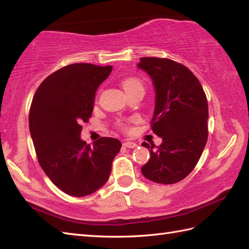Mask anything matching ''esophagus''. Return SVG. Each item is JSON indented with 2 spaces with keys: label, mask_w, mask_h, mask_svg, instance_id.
Instances as JSON below:
<instances>
[{
  "label": "esophagus",
  "mask_w": 249,
  "mask_h": 249,
  "mask_svg": "<svg viewBox=\"0 0 249 249\" xmlns=\"http://www.w3.org/2000/svg\"><path fill=\"white\" fill-rule=\"evenodd\" d=\"M123 145L125 147H128V149H135V147L138 146V145H137V143H135V142H131V141H125Z\"/></svg>",
  "instance_id": "esophagus-1"
}]
</instances>
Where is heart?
Listing matches in <instances>:
<instances>
[{
	"mask_svg": "<svg viewBox=\"0 0 249 249\" xmlns=\"http://www.w3.org/2000/svg\"><path fill=\"white\" fill-rule=\"evenodd\" d=\"M122 87H123L125 92H129V91H131V89L142 88V82L139 80L138 78H133V77L126 78L125 80L122 82ZM123 127L125 128L126 126L123 125Z\"/></svg>",
	"mask_w": 249,
	"mask_h": 249,
	"instance_id": "1",
	"label": "heart"
}]
</instances>
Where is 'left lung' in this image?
<instances>
[{"label": "left lung", "mask_w": 249, "mask_h": 249, "mask_svg": "<svg viewBox=\"0 0 249 249\" xmlns=\"http://www.w3.org/2000/svg\"><path fill=\"white\" fill-rule=\"evenodd\" d=\"M155 88L151 127L161 144L143 142L151 158L141 168L150 181L174 184L194 170L208 141L209 108L199 80L186 66L169 59L141 57L138 65Z\"/></svg>", "instance_id": "8db88e82"}]
</instances>
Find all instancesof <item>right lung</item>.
<instances>
[{"label": "right lung", "mask_w": 249, "mask_h": 249, "mask_svg": "<svg viewBox=\"0 0 249 249\" xmlns=\"http://www.w3.org/2000/svg\"><path fill=\"white\" fill-rule=\"evenodd\" d=\"M112 66L76 63L51 73L31 104L30 133L41 169L52 183L75 197L91 195L108 181L121 141L103 137L91 146L80 138L91 118L95 93Z\"/></svg>", "instance_id": "add662e5"}]
</instances>
